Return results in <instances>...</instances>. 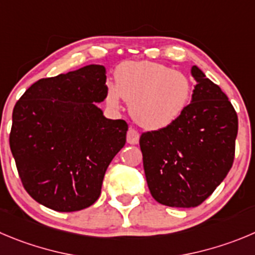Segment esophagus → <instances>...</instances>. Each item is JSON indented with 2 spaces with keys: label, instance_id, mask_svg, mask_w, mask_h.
Returning a JSON list of instances; mask_svg holds the SVG:
<instances>
[{
  "label": "esophagus",
  "instance_id": "esophagus-1",
  "mask_svg": "<svg viewBox=\"0 0 255 255\" xmlns=\"http://www.w3.org/2000/svg\"><path fill=\"white\" fill-rule=\"evenodd\" d=\"M127 142L129 144H137L139 142V133L133 128H129L127 133Z\"/></svg>",
  "mask_w": 255,
  "mask_h": 255
}]
</instances>
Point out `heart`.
I'll list each match as a JSON object with an SVG mask.
<instances>
[{"instance_id":"b5f03b06","label":"heart","mask_w":255,"mask_h":255,"mask_svg":"<svg viewBox=\"0 0 255 255\" xmlns=\"http://www.w3.org/2000/svg\"><path fill=\"white\" fill-rule=\"evenodd\" d=\"M194 85L184 71L152 61H128L109 84L107 102L120 108L122 98L129 102L133 120L147 129L168 127L184 114L192 98Z\"/></svg>"}]
</instances>
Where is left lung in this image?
<instances>
[{"label":"left lung","mask_w":255,"mask_h":255,"mask_svg":"<svg viewBox=\"0 0 255 255\" xmlns=\"http://www.w3.org/2000/svg\"><path fill=\"white\" fill-rule=\"evenodd\" d=\"M189 107L176 122L139 138L147 185L156 201L194 208L223 182L234 161L238 116L220 87L192 66Z\"/></svg>","instance_id":"obj_1"}]
</instances>
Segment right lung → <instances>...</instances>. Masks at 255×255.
<instances>
[{"mask_svg": "<svg viewBox=\"0 0 255 255\" xmlns=\"http://www.w3.org/2000/svg\"><path fill=\"white\" fill-rule=\"evenodd\" d=\"M107 70L90 64L37 80L13 108L9 147L23 187L46 208L83 210L98 200L109 163L126 144L128 125L97 106Z\"/></svg>", "mask_w": 255, "mask_h": 255, "instance_id": "right-lung-1", "label": "right lung"}]
</instances>
